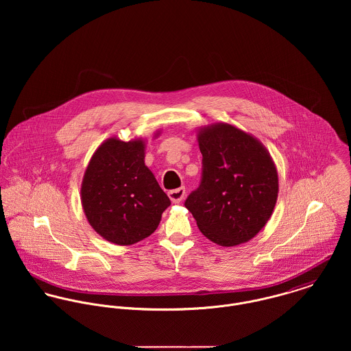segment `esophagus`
<instances>
[{"instance_id":"esophagus-1","label":"esophagus","mask_w":351,"mask_h":351,"mask_svg":"<svg viewBox=\"0 0 351 351\" xmlns=\"http://www.w3.org/2000/svg\"><path fill=\"white\" fill-rule=\"evenodd\" d=\"M184 197H185V188H178V189H174V191L169 192V199L171 200L173 204L181 202Z\"/></svg>"}]
</instances>
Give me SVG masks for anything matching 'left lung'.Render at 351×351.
Masks as SVG:
<instances>
[{"instance_id": "left-lung-1", "label": "left lung", "mask_w": 351, "mask_h": 351, "mask_svg": "<svg viewBox=\"0 0 351 351\" xmlns=\"http://www.w3.org/2000/svg\"><path fill=\"white\" fill-rule=\"evenodd\" d=\"M200 188L185 206L204 237L219 246L249 242L269 221L278 197V173L267 149L228 123L200 127Z\"/></svg>"}]
</instances>
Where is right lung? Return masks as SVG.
Masks as SVG:
<instances>
[{
  "instance_id": "1",
  "label": "right lung",
  "mask_w": 351,
  "mask_h": 351,
  "mask_svg": "<svg viewBox=\"0 0 351 351\" xmlns=\"http://www.w3.org/2000/svg\"><path fill=\"white\" fill-rule=\"evenodd\" d=\"M160 131H155L158 138ZM146 139L112 136L92 155L81 184V202L92 228L105 241L130 246L150 237L170 205L145 165Z\"/></svg>"
}]
</instances>
